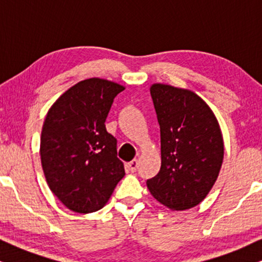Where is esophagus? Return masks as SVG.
<instances>
[{"instance_id": "obj_1", "label": "esophagus", "mask_w": 262, "mask_h": 262, "mask_svg": "<svg viewBox=\"0 0 262 262\" xmlns=\"http://www.w3.org/2000/svg\"><path fill=\"white\" fill-rule=\"evenodd\" d=\"M128 168H130L131 171H136L138 168V161L137 160H132L130 163H128Z\"/></svg>"}]
</instances>
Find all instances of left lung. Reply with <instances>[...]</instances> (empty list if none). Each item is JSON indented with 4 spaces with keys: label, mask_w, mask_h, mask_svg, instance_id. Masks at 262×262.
Segmentation results:
<instances>
[{
    "label": "left lung",
    "mask_w": 262,
    "mask_h": 262,
    "mask_svg": "<svg viewBox=\"0 0 262 262\" xmlns=\"http://www.w3.org/2000/svg\"><path fill=\"white\" fill-rule=\"evenodd\" d=\"M161 132V168L146 181L171 210L198 205L220 174L224 144L210 107L193 92L156 83L150 88Z\"/></svg>",
    "instance_id": "obj_1"
}]
</instances>
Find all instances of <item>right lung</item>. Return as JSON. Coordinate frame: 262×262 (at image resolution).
I'll return each mask as SVG.
<instances>
[{
	"mask_svg": "<svg viewBox=\"0 0 262 262\" xmlns=\"http://www.w3.org/2000/svg\"><path fill=\"white\" fill-rule=\"evenodd\" d=\"M123 85L101 78L78 82L59 96L46 114L40 138L41 166L53 194L78 213L105 206L124 164L106 118Z\"/></svg>",
	"mask_w": 262,
	"mask_h": 262,
	"instance_id": "add662e5",
	"label": "right lung"
}]
</instances>
